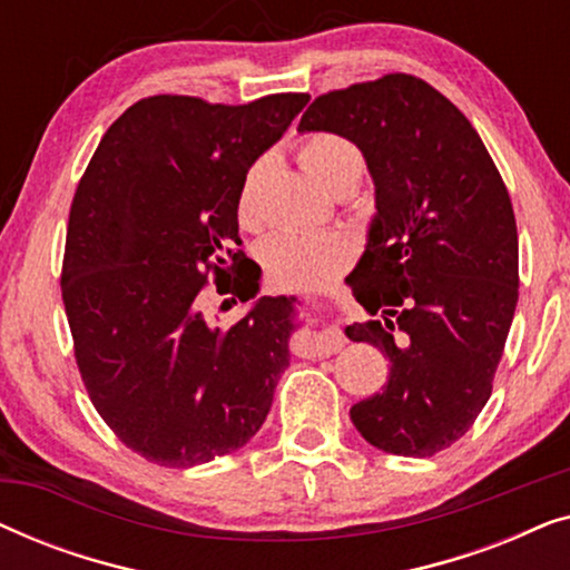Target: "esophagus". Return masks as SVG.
<instances>
[{
  "label": "esophagus",
  "mask_w": 570,
  "mask_h": 570,
  "mask_svg": "<svg viewBox=\"0 0 570 570\" xmlns=\"http://www.w3.org/2000/svg\"><path fill=\"white\" fill-rule=\"evenodd\" d=\"M345 334H342V330L340 326H322V330H318L314 337H311V342H308V350H311V355H334V353H340L342 347H345Z\"/></svg>",
  "instance_id": "obj_1"
}]
</instances>
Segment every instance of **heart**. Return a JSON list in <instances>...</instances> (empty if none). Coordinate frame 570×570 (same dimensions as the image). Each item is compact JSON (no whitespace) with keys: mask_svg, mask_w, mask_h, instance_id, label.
<instances>
[{"mask_svg":"<svg viewBox=\"0 0 570 570\" xmlns=\"http://www.w3.org/2000/svg\"><path fill=\"white\" fill-rule=\"evenodd\" d=\"M303 168L337 191L345 184H357L363 174V155L347 137L334 131H311L298 147ZM259 163L246 170L236 197V215L244 228L259 225L256 205V184H259ZM353 259V240L337 230H283L267 238L259 248L264 275L272 285L285 291H314L340 275Z\"/></svg>","mask_w":570,"mask_h":570,"instance_id":"b5f03b06","label":"heart"}]
</instances>
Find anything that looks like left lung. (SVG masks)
<instances>
[{"label":"left lung","mask_w":570,"mask_h":570,"mask_svg":"<svg viewBox=\"0 0 570 570\" xmlns=\"http://www.w3.org/2000/svg\"><path fill=\"white\" fill-rule=\"evenodd\" d=\"M298 131L347 137L376 186L368 244L347 277L371 318L345 334L392 368L350 417L386 454L433 456L485 407L517 311L509 189L466 116L412 75L318 96Z\"/></svg>","instance_id":"1"}]
</instances>
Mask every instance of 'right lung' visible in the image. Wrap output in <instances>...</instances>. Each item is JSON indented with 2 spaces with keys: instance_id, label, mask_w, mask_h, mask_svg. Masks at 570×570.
<instances>
[{
  "instance_id": "right-lung-1",
  "label": "right lung",
  "mask_w": 570,
  "mask_h": 570,
  "mask_svg": "<svg viewBox=\"0 0 570 570\" xmlns=\"http://www.w3.org/2000/svg\"><path fill=\"white\" fill-rule=\"evenodd\" d=\"M308 104L277 92L244 106L150 96L100 139L69 209L61 298L92 407L124 446L186 470L246 446L272 407L293 298L264 295L213 326L202 291L254 298L236 197L246 170ZM236 303V301H233Z\"/></svg>"
}]
</instances>
